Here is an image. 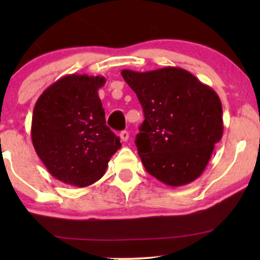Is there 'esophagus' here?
<instances>
[{"instance_id": "obj_1", "label": "esophagus", "mask_w": 260, "mask_h": 260, "mask_svg": "<svg viewBox=\"0 0 260 260\" xmlns=\"http://www.w3.org/2000/svg\"><path fill=\"white\" fill-rule=\"evenodd\" d=\"M119 137H120V140H122V142H126L127 140H129V133L124 130L119 134Z\"/></svg>"}]
</instances>
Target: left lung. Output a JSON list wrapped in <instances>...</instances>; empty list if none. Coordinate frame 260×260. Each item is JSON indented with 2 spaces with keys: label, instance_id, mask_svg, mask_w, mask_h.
Returning a JSON list of instances; mask_svg holds the SVG:
<instances>
[{
  "label": "left lung",
  "instance_id": "1",
  "mask_svg": "<svg viewBox=\"0 0 260 260\" xmlns=\"http://www.w3.org/2000/svg\"><path fill=\"white\" fill-rule=\"evenodd\" d=\"M122 77L143 108L135 143L145 170L170 187L197 180L222 137L219 95L180 67L123 70Z\"/></svg>",
  "mask_w": 260,
  "mask_h": 260
}]
</instances>
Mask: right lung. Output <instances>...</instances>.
Here are the masks:
<instances>
[{
  "label": "right lung",
  "instance_id": "obj_1",
  "mask_svg": "<svg viewBox=\"0 0 260 260\" xmlns=\"http://www.w3.org/2000/svg\"><path fill=\"white\" fill-rule=\"evenodd\" d=\"M105 78L70 74L46 88L35 103L31 142L52 176L86 187L105 174L119 137L106 126L98 90Z\"/></svg>",
  "mask_w": 260,
  "mask_h": 260
}]
</instances>
